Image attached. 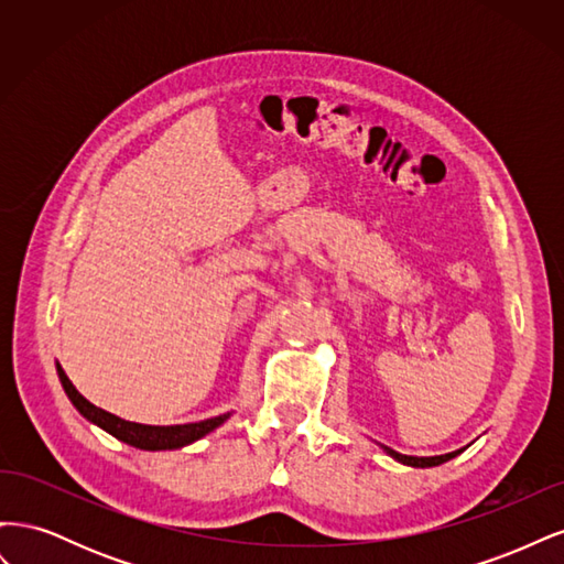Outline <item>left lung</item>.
I'll return each mask as SVG.
<instances>
[{
    "mask_svg": "<svg viewBox=\"0 0 564 564\" xmlns=\"http://www.w3.org/2000/svg\"><path fill=\"white\" fill-rule=\"evenodd\" d=\"M388 454H390L392 458H398L400 464H406V466H416V468H431V466H440V464H445V460L454 458L458 452H452V454H442V456H425V458H419V456H404V454H398V452H392V449H388Z\"/></svg>",
    "mask_w": 564,
    "mask_h": 564,
    "instance_id": "8db88e82",
    "label": "left lung"
}]
</instances>
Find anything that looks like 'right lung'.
I'll use <instances>...</instances> for the list:
<instances>
[{
    "label": "right lung",
    "instance_id": "obj_1",
    "mask_svg": "<svg viewBox=\"0 0 564 564\" xmlns=\"http://www.w3.org/2000/svg\"><path fill=\"white\" fill-rule=\"evenodd\" d=\"M58 377H61V383L67 392V398L73 400V404L79 409L82 416H87L89 421L100 425V429L108 431L117 440H122V442H127V445L139 447V449L158 452V449L185 447V445H191V442L212 433L214 429H218V425L228 419V414H224V416H214V419H207V421L185 423V425L131 423V421H124V419H119L115 414H108L106 409H100V406L91 404L84 395H79L77 388L73 386V381L67 379V373L61 369V365H58Z\"/></svg>",
    "mask_w": 564,
    "mask_h": 564
}]
</instances>
